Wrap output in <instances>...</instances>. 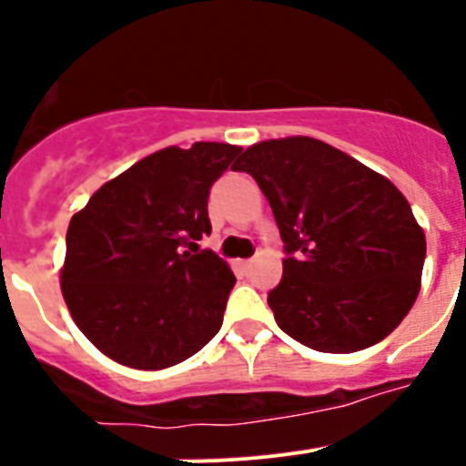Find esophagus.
<instances>
[{
  "mask_svg": "<svg viewBox=\"0 0 466 466\" xmlns=\"http://www.w3.org/2000/svg\"><path fill=\"white\" fill-rule=\"evenodd\" d=\"M242 268H252V258H247V261H240Z\"/></svg>",
  "mask_w": 466,
  "mask_h": 466,
  "instance_id": "1",
  "label": "esophagus"
}]
</instances>
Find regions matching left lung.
Listing matches in <instances>:
<instances>
[{
  "label": "left lung",
  "instance_id": "8db88e82",
  "mask_svg": "<svg viewBox=\"0 0 466 466\" xmlns=\"http://www.w3.org/2000/svg\"><path fill=\"white\" fill-rule=\"evenodd\" d=\"M233 170L257 179L284 242L275 322L317 352L371 348L401 324L420 291L427 242L390 179L327 142H258Z\"/></svg>",
  "mask_w": 466,
  "mask_h": 466
}]
</instances>
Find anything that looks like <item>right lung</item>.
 <instances>
[{
	"label": "right lung",
	"mask_w": 466,
	"mask_h": 466,
	"mask_svg": "<svg viewBox=\"0 0 466 466\" xmlns=\"http://www.w3.org/2000/svg\"><path fill=\"white\" fill-rule=\"evenodd\" d=\"M240 147H167L90 196L67 228L60 284L72 319L95 348L130 369L158 371L217 336L236 284L212 249V184L236 167Z\"/></svg>",
	"instance_id": "1"
}]
</instances>
